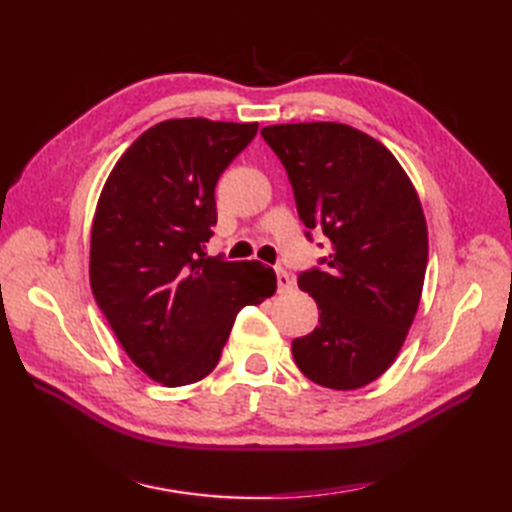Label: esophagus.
I'll return each instance as SVG.
<instances>
[{"label":"esophagus","instance_id":"obj_1","mask_svg":"<svg viewBox=\"0 0 512 512\" xmlns=\"http://www.w3.org/2000/svg\"><path fill=\"white\" fill-rule=\"evenodd\" d=\"M277 286H279V292L292 290V279H290V275L286 273L284 268H277Z\"/></svg>","mask_w":512,"mask_h":512}]
</instances>
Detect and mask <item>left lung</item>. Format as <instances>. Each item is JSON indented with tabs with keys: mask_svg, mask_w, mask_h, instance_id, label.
Here are the masks:
<instances>
[{
	"mask_svg": "<svg viewBox=\"0 0 512 512\" xmlns=\"http://www.w3.org/2000/svg\"><path fill=\"white\" fill-rule=\"evenodd\" d=\"M301 222L330 239L323 270L299 275L319 325L292 341L312 383L350 391L396 361L418 312L429 259L427 220L405 169L376 138L343 123L270 125Z\"/></svg>",
	"mask_w": 512,
	"mask_h": 512,
	"instance_id": "obj_1",
	"label": "left lung"
}]
</instances>
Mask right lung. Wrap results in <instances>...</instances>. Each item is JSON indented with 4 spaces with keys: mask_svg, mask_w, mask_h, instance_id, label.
I'll use <instances>...</instances> for the list:
<instances>
[{
    "mask_svg": "<svg viewBox=\"0 0 512 512\" xmlns=\"http://www.w3.org/2000/svg\"><path fill=\"white\" fill-rule=\"evenodd\" d=\"M255 134L257 123L162 121L118 158L96 204L94 299L134 365L165 387L209 376L237 312L277 290L270 266L204 253L215 184Z\"/></svg>",
    "mask_w": 512,
    "mask_h": 512,
    "instance_id": "right-lung-1",
    "label": "right lung"
}]
</instances>
